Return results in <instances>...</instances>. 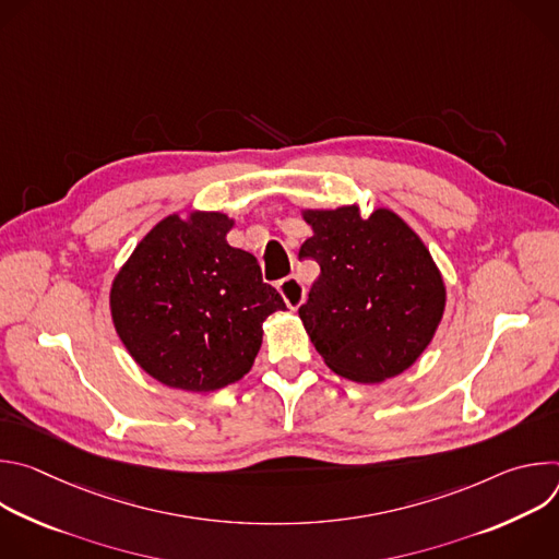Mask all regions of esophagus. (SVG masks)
I'll list each match as a JSON object with an SVG mask.
<instances>
[{
	"instance_id": "34e87169",
	"label": "esophagus",
	"mask_w": 559,
	"mask_h": 559,
	"mask_svg": "<svg viewBox=\"0 0 559 559\" xmlns=\"http://www.w3.org/2000/svg\"><path fill=\"white\" fill-rule=\"evenodd\" d=\"M276 287H278L281 296L285 298V302H287L289 309H298L300 302L305 300V285H302L296 276H287V278L278 281Z\"/></svg>"
}]
</instances>
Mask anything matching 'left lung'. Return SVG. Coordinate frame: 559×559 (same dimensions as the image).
Wrapping results in <instances>:
<instances>
[{
    "instance_id": "8db88e82",
    "label": "left lung",
    "mask_w": 559,
    "mask_h": 559,
    "mask_svg": "<svg viewBox=\"0 0 559 559\" xmlns=\"http://www.w3.org/2000/svg\"><path fill=\"white\" fill-rule=\"evenodd\" d=\"M311 236L300 259L321 274L298 316L328 367L356 382H382L429 347L447 289L420 236L395 212L358 205L302 210Z\"/></svg>"
}]
</instances>
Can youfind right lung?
I'll return each instance as SVG.
<instances>
[{
	"mask_svg": "<svg viewBox=\"0 0 559 559\" xmlns=\"http://www.w3.org/2000/svg\"><path fill=\"white\" fill-rule=\"evenodd\" d=\"M223 212L170 214L112 281L115 330L134 362L173 389L207 393L241 380L263 343V321L285 309L259 261L227 243Z\"/></svg>",
	"mask_w": 559,
	"mask_h": 559,
	"instance_id": "1",
	"label": "right lung"
}]
</instances>
